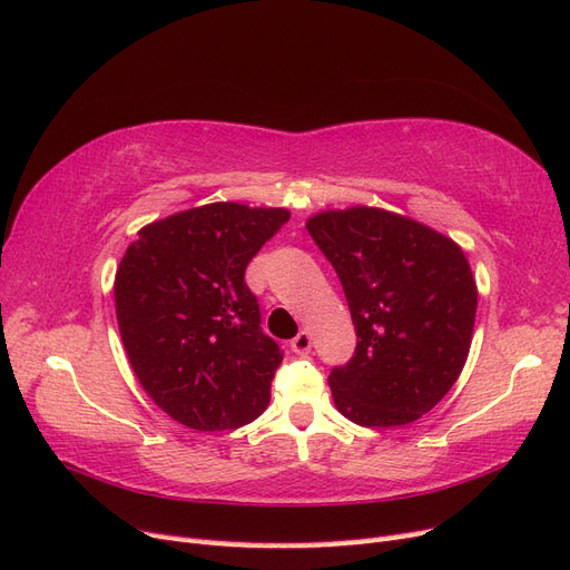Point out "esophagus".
Masks as SVG:
<instances>
[{
  "mask_svg": "<svg viewBox=\"0 0 570 570\" xmlns=\"http://www.w3.org/2000/svg\"><path fill=\"white\" fill-rule=\"evenodd\" d=\"M289 347H292V352L299 354V356L308 354V352H312V335H308L306 331H302L297 337H292Z\"/></svg>",
  "mask_w": 570,
  "mask_h": 570,
  "instance_id": "34e87169",
  "label": "esophagus"
}]
</instances>
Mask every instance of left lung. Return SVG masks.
<instances>
[{
    "instance_id": "obj_1",
    "label": "left lung",
    "mask_w": 570,
    "mask_h": 570,
    "mask_svg": "<svg viewBox=\"0 0 570 570\" xmlns=\"http://www.w3.org/2000/svg\"><path fill=\"white\" fill-rule=\"evenodd\" d=\"M306 230L337 273L358 340L327 377L337 411L364 428L419 421L452 390L471 350L469 258L454 239L375 206L321 212Z\"/></svg>"
}]
</instances>
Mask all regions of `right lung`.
Masks as SVG:
<instances>
[{
	"label": "right lung",
	"mask_w": 570,
	"mask_h": 570,
	"mask_svg": "<svg viewBox=\"0 0 570 570\" xmlns=\"http://www.w3.org/2000/svg\"><path fill=\"white\" fill-rule=\"evenodd\" d=\"M287 220V209L204 204L149 223L120 258V340L137 381L174 421L216 433L268 406L283 352L262 331L245 271Z\"/></svg>",
	"instance_id": "1"
}]
</instances>
